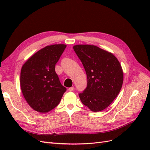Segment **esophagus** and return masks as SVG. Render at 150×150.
<instances>
[{"label": "esophagus", "instance_id": "34e87169", "mask_svg": "<svg viewBox=\"0 0 150 150\" xmlns=\"http://www.w3.org/2000/svg\"><path fill=\"white\" fill-rule=\"evenodd\" d=\"M74 89V87H71V88H68V91H73Z\"/></svg>", "mask_w": 150, "mask_h": 150}]
</instances>
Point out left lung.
Wrapping results in <instances>:
<instances>
[{
  "mask_svg": "<svg viewBox=\"0 0 150 150\" xmlns=\"http://www.w3.org/2000/svg\"><path fill=\"white\" fill-rule=\"evenodd\" d=\"M73 49L87 75V87L79 94L81 102L94 112L106 108L118 95L123 82L120 63L112 54L93 45Z\"/></svg>",
  "mask_w": 150,
  "mask_h": 150,
  "instance_id": "left-lung-1",
  "label": "left lung"
}]
</instances>
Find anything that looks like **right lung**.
Here are the masks:
<instances>
[{
	"mask_svg": "<svg viewBox=\"0 0 150 150\" xmlns=\"http://www.w3.org/2000/svg\"><path fill=\"white\" fill-rule=\"evenodd\" d=\"M66 47L64 44L45 47L22 67V92L29 106L36 111L44 113L55 108L66 91L55 71V66Z\"/></svg>",
	"mask_w": 150,
	"mask_h": 150,
	"instance_id": "1",
	"label": "right lung"
}]
</instances>
